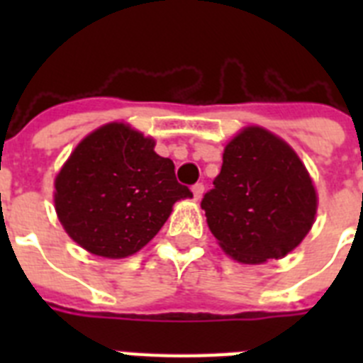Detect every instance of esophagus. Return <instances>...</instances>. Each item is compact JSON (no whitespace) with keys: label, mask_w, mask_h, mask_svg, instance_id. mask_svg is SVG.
Instances as JSON below:
<instances>
[{"label":"esophagus","mask_w":363,"mask_h":363,"mask_svg":"<svg viewBox=\"0 0 363 363\" xmlns=\"http://www.w3.org/2000/svg\"><path fill=\"white\" fill-rule=\"evenodd\" d=\"M203 191H205L203 184H194V185H192V194H194V198H196V200H200V198L203 196Z\"/></svg>","instance_id":"34e87169"}]
</instances>
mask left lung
I'll use <instances>...</instances> for the list:
<instances>
[{
	"mask_svg": "<svg viewBox=\"0 0 363 363\" xmlns=\"http://www.w3.org/2000/svg\"><path fill=\"white\" fill-rule=\"evenodd\" d=\"M213 185L201 209L221 249L242 264L281 258L313 227V182L296 152L269 130L247 127L234 138Z\"/></svg>",
	"mask_w": 363,
	"mask_h": 363,
	"instance_id": "obj_1",
	"label": "left lung"
}]
</instances>
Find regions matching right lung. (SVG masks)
I'll return each mask as SVG.
<instances>
[{
  "instance_id": "right-lung-1",
  "label": "right lung",
  "mask_w": 363,
  "mask_h": 363,
  "mask_svg": "<svg viewBox=\"0 0 363 363\" xmlns=\"http://www.w3.org/2000/svg\"><path fill=\"white\" fill-rule=\"evenodd\" d=\"M174 163L154 140L108 123L83 140L56 178V213L74 242L92 255L125 258L156 236L182 198Z\"/></svg>"
}]
</instances>
